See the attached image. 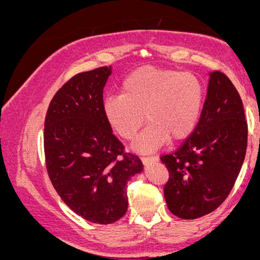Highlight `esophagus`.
Segmentation results:
<instances>
[{"mask_svg":"<svg viewBox=\"0 0 260 260\" xmlns=\"http://www.w3.org/2000/svg\"><path fill=\"white\" fill-rule=\"evenodd\" d=\"M142 161L144 165H149V164L156 162L157 157L156 156H142Z\"/></svg>","mask_w":260,"mask_h":260,"instance_id":"1","label":"esophagus"}]
</instances>
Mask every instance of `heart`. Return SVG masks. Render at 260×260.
<instances>
[{"label":"heart","instance_id":"1","mask_svg":"<svg viewBox=\"0 0 260 260\" xmlns=\"http://www.w3.org/2000/svg\"><path fill=\"white\" fill-rule=\"evenodd\" d=\"M121 92L104 100V115L126 140L136 137L145 115L148 127L132 145L139 153H151L169 139L189 136L204 103V86L196 74L156 66H143L131 72L122 82Z\"/></svg>","mask_w":260,"mask_h":260}]
</instances>
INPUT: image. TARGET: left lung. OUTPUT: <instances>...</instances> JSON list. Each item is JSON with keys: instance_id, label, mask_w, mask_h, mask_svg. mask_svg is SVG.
<instances>
[{"instance_id": "obj_1", "label": "left lung", "mask_w": 260, "mask_h": 260, "mask_svg": "<svg viewBox=\"0 0 260 260\" xmlns=\"http://www.w3.org/2000/svg\"><path fill=\"white\" fill-rule=\"evenodd\" d=\"M244 118L242 100L231 80L217 71L209 73L198 124L177 150L160 157L170 174L164 194L174 215L197 219L228 198L246 156Z\"/></svg>"}]
</instances>
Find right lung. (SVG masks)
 Wrapping results in <instances>:
<instances>
[{
	"label": "right lung",
	"instance_id": "add662e5",
	"mask_svg": "<svg viewBox=\"0 0 260 260\" xmlns=\"http://www.w3.org/2000/svg\"><path fill=\"white\" fill-rule=\"evenodd\" d=\"M111 66L78 73L56 92L45 118L46 169L62 201L76 214L107 225L128 208L126 184L143 171L124 153L104 115L103 92Z\"/></svg>",
	"mask_w": 260,
	"mask_h": 260
}]
</instances>
